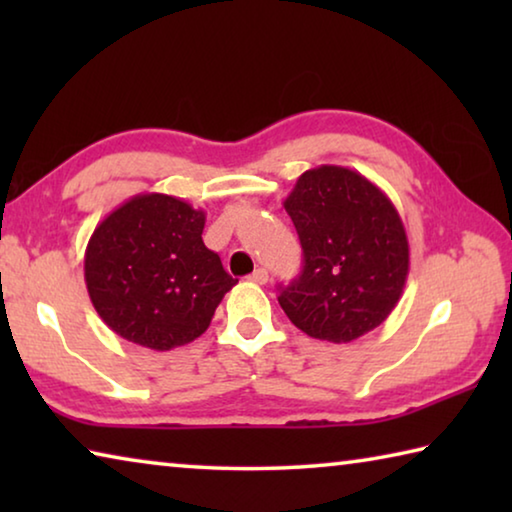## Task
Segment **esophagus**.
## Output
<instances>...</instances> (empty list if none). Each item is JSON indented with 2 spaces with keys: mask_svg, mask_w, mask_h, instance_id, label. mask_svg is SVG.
<instances>
[{
  "mask_svg": "<svg viewBox=\"0 0 512 512\" xmlns=\"http://www.w3.org/2000/svg\"><path fill=\"white\" fill-rule=\"evenodd\" d=\"M248 280L255 282V284H266L268 282V271H266V268H255L253 275H250Z\"/></svg>",
  "mask_w": 512,
  "mask_h": 512,
  "instance_id": "esophagus-1",
  "label": "esophagus"
}]
</instances>
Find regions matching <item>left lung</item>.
<instances>
[{
	"mask_svg": "<svg viewBox=\"0 0 512 512\" xmlns=\"http://www.w3.org/2000/svg\"><path fill=\"white\" fill-rule=\"evenodd\" d=\"M305 266L280 307L311 339L350 343L391 316L409 277V239L395 205L366 176L320 164L284 198Z\"/></svg>",
	"mask_w": 512,
	"mask_h": 512,
	"instance_id": "8db88e82",
	"label": "left lung"
}]
</instances>
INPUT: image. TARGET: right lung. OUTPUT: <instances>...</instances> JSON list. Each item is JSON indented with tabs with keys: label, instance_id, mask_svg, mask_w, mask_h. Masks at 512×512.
Returning <instances> with one entry per match:
<instances>
[{
	"label": "right lung",
	"instance_id": "right-lung-1",
	"mask_svg": "<svg viewBox=\"0 0 512 512\" xmlns=\"http://www.w3.org/2000/svg\"><path fill=\"white\" fill-rule=\"evenodd\" d=\"M205 212L169 194L112 210L85 248V287L121 339L167 352L198 339L237 280L203 244Z\"/></svg>",
	"mask_w": 512,
	"mask_h": 512
}]
</instances>
